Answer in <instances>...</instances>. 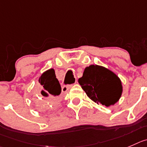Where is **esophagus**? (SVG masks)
Wrapping results in <instances>:
<instances>
[{"instance_id": "esophagus-1", "label": "esophagus", "mask_w": 147, "mask_h": 147, "mask_svg": "<svg viewBox=\"0 0 147 147\" xmlns=\"http://www.w3.org/2000/svg\"><path fill=\"white\" fill-rule=\"evenodd\" d=\"M71 85H68V86H62V92H63V93H66V92H68V91L71 89Z\"/></svg>"}]
</instances>
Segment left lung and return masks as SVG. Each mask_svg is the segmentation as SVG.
<instances>
[{
    "label": "left lung",
    "instance_id": "obj_1",
    "mask_svg": "<svg viewBox=\"0 0 147 147\" xmlns=\"http://www.w3.org/2000/svg\"><path fill=\"white\" fill-rule=\"evenodd\" d=\"M79 83L92 101L106 107L115 104L123 92L120 78L101 65H91L85 68Z\"/></svg>",
    "mask_w": 147,
    "mask_h": 147
}]
</instances>
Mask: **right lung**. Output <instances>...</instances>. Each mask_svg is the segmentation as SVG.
I'll return each mask as SVG.
<instances>
[{
	"mask_svg": "<svg viewBox=\"0 0 147 147\" xmlns=\"http://www.w3.org/2000/svg\"><path fill=\"white\" fill-rule=\"evenodd\" d=\"M39 83L41 84L40 96L42 99L36 97L34 102L38 110H42L49 109L52 105L56 104L59 100L61 93V86L55 76V70L50 68L45 71L39 79Z\"/></svg>",
	"mask_w": 147,
	"mask_h": 147,
	"instance_id": "add662e5",
	"label": "right lung"
}]
</instances>
